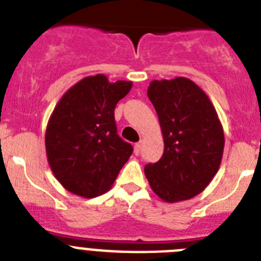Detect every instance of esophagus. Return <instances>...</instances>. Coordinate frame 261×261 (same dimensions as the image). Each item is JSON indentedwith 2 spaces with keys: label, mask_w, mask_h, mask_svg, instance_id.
Segmentation results:
<instances>
[{
  "label": "esophagus",
  "mask_w": 261,
  "mask_h": 261,
  "mask_svg": "<svg viewBox=\"0 0 261 261\" xmlns=\"http://www.w3.org/2000/svg\"><path fill=\"white\" fill-rule=\"evenodd\" d=\"M140 147H142V142H138V143L134 146V153H135V155H139L140 153Z\"/></svg>",
  "instance_id": "34e87169"
}]
</instances>
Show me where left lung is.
I'll use <instances>...</instances> for the list:
<instances>
[{
  "mask_svg": "<svg viewBox=\"0 0 261 261\" xmlns=\"http://www.w3.org/2000/svg\"><path fill=\"white\" fill-rule=\"evenodd\" d=\"M159 117L164 153L144 174L164 202L193 198L210 184L222 162L225 134L205 92L187 77L153 80L147 89Z\"/></svg>",
  "mask_w": 261,
  "mask_h": 261,
  "instance_id": "1",
  "label": "left lung"
}]
</instances>
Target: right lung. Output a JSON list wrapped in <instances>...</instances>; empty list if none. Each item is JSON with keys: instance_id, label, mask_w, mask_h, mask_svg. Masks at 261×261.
Here are the masks:
<instances>
[{"instance_id": "1", "label": "right lung", "mask_w": 261, "mask_h": 261, "mask_svg": "<svg viewBox=\"0 0 261 261\" xmlns=\"http://www.w3.org/2000/svg\"><path fill=\"white\" fill-rule=\"evenodd\" d=\"M131 81L88 76L63 94L46 128V153L56 180L71 193L93 198L108 192L133 146L118 137L114 109Z\"/></svg>"}]
</instances>
